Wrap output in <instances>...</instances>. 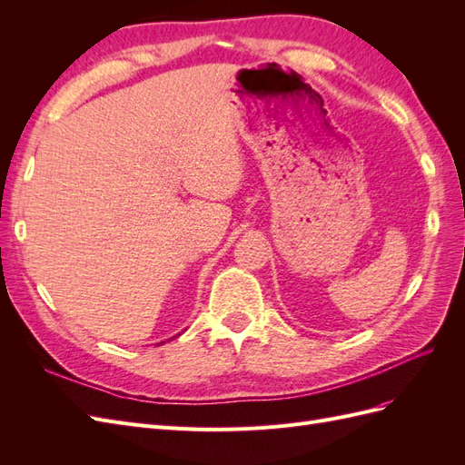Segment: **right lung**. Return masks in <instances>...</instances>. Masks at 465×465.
<instances>
[{"label": "right lung", "mask_w": 465, "mask_h": 465, "mask_svg": "<svg viewBox=\"0 0 465 465\" xmlns=\"http://www.w3.org/2000/svg\"><path fill=\"white\" fill-rule=\"evenodd\" d=\"M178 335H180V333H178ZM174 337H176V335H174ZM174 337H171V340H174ZM161 343H164V341H161Z\"/></svg>", "instance_id": "obj_1"}]
</instances>
